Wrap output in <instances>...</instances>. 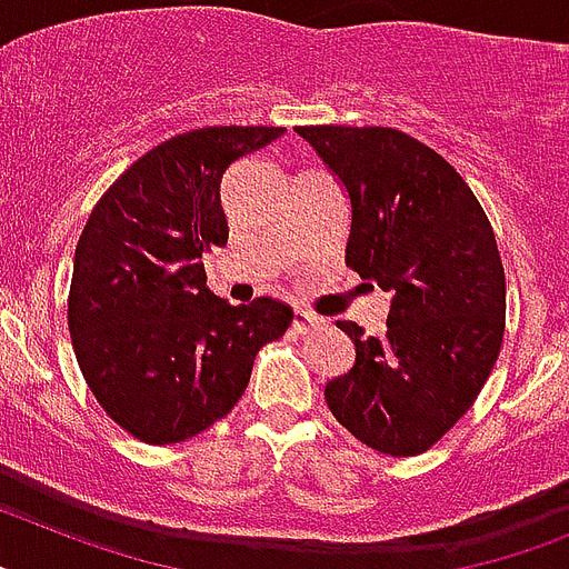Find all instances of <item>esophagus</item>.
<instances>
[{"instance_id": "34e87169", "label": "esophagus", "mask_w": 569, "mask_h": 569, "mask_svg": "<svg viewBox=\"0 0 569 569\" xmlns=\"http://www.w3.org/2000/svg\"><path fill=\"white\" fill-rule=\"evenodd\" d=\"M319 326H322V319H319L317 313L293 311V331H299V335H308V331H313V328Z\"/></svg>"}]
</instances>
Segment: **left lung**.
<instances>
[{"label": "left lung", "instance_id": "8db88e82", "mask_svg": "<svg viewBox=\"0 0 569 569\" xmlns=\"http://www.w3.org/2000/svg\"><path fill=\"white\" fill-rule=\"evenodd\" d=\"M351 200L346 264L392 293L387 335L355 340V366L328 380L335 419L369 448L416 457L477 401L506 331L495 229L448 159L392 127H296Z\"/></svg>", "mask_w": 569, "mask_h": 569}]
</instances>
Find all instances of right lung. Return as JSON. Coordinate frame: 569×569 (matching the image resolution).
<instances>
[{
    "instance_id": "add662e5",
    "label": "right lung",
    "mask_w": 569,
    "mask_h": 569,
    "mask_svg": "<svg viewBox=\"0 0 569 569\" xmlns=\"http://www.w3.org/2000/svg\"><path fill=\"white\" fill-rule=\"evenodd\" d=\"M284 127H200L148 150L98 200L74 247L69 335L96 401L148 445L186 442L241 401L261 346L293 311L206 288L229 238L220 180Z\"/></svg>"
}]
</instances>
